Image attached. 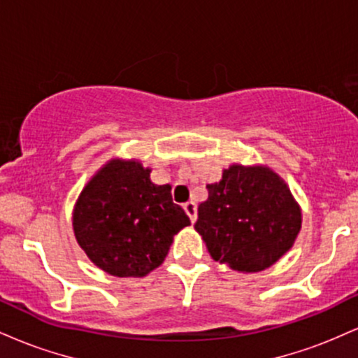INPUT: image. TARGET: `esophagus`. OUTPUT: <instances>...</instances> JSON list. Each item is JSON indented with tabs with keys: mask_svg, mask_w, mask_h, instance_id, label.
Wrapping results in <instances>:
<instances>
[{
	"mask_svg": "<svg viewBox=\"0 0 358 358\" xmlns=\"http://www.w3.org/2000/svg\"><path fill=\"white\" fill-rule=\"evenodd\" d=\"M183 210H185V213H187L188 217H190V220H192V224H193V222L196 220V207H195V203L187 202V203L183 205Z\"/></svg>",
	"mask_w": 358,
	"mask_h": 358,
	"instance_id": "34e87169",
	"label": "esophagus"
}]
</instances>
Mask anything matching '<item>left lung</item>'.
<instances>
[{"label": "left lung", "mask_w": 358, "mask_h": 358, "mask_svg": "<svg viewBox=\"0 0 358 358\" xmlns=\"http://www.w3.org/2000/svg\"><path fill=\"white\" fill-rule=\"evenodd\" d=\"M207 190L195 231L213 261L239 273H259L293 248L301 207L273 168L234 163Z\"/></svg>", "instance_id": "8db88e82"}]
</instances>
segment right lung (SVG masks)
Returning a JSON list of instances; mask_svg holds the SVG:
<instances>
[{
  "mask_svg": "<svg viewBox=\"0 0 358 358\" xmlns=\"http://www.w3.org/2000/svg\"><path fill=\"white\" fill-rule=\"evenodd\" d=\"M139 159L113 158L82 188L73 205L77 244L97 268L117 278H143L165 261L173 237L190 219L156 185Z\"/></svg>",
  "mask_w": 358,
  "mask_h": 358,
  "instance_id": "right-lung-1",
  "label": "right lung"
}]
</instances>
